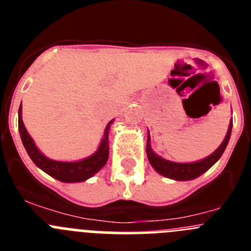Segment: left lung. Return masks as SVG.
Instances as JSON below:
<instances>
[{"label":"left lung","instance_id":"8db88e82","mask_svg":"<svg viewBox=\"0 0 251 251\" xmlns=\"http://www.w3.org/2000/svg\"><path fill=\"white\" fill-rule=\"evenodd\" d=\"M231 128H232V121L230 122L229 129L226 133V137L224 139V142L221 143V146L212 153L211 156H208L207 158L202 159V161L194 162V163H176V162H171L167 159L161 158L159 156H157L156 153L151 150L150 146V134H148V141H147V156L148 161L152 165V167L161 174L162 176L168 177V178L177 179V181H187V179H194L196 177L201 176L203 172L208 170L214 165L217 159L223 156L224 151H225L226 146L229 143L230 136H231Z\"/></svg>","mask_w":251,"mask_h":251}]
</instances>
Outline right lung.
<instances>
[{"label": "right lung", "mask_w": 251, "mask_h": 251, "mask_svg": "<svg viewBox=\"0 0 251 251\" xmlns=\"http://www.w3.org/2000/svg\"><path fill=\"white\" fill-rule=\"evenodd\" d=\"M112 122L113 121H110L106 126L103 141H101L98 151L93 156L77 162H60L46 158L43 153L37 150L21 119V105H20L19 109V130L26 152L28 153L30 158L32 159V162L37 167L41 168L44 172H46L54 178L59 179L61 182H81V181H85L89 177L94 176L105 165L106 161H108V157H109L108 132H109Z\"/></svg>", "instance_id": "right-lung-1"}]
</instances>
